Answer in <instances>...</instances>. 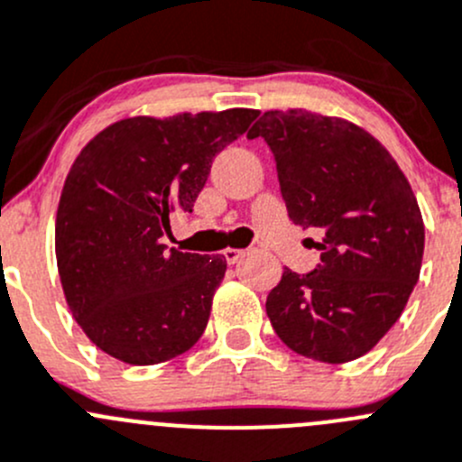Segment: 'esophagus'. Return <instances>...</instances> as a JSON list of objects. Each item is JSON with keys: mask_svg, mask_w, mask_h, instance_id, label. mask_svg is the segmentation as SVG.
Instances as JSON below:
<instances>
[{"mask_svg": "<svg viewBox=\"0 0 462 462\" xmlns=\"http://www.w3.org/2000/svg\"><path fill=\"white\" fill-rule=\"evenodd\" d=\"M223 254H226V262L227 263H236L241 257H244L245 250H241V248H226V250H223Z\"/></svg>", "mask_w": 462, "mask_h": 462, "instance_id": "34e87169", "label": "esophagus"}]
</instances>
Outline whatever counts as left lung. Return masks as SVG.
<instances>
[{
  "instance_id": "obj_1",
  "label": "left lung",
  "mask_w": 462,
  "mask_h": 462,
  "mask_svg": "<svg viewBox=\"0 0 462 462\" xmlns=\"http://www.w3.org/2000/svg\"><path fill=\"white\" fill-rule=\"evenodd\" d=\"M248 137L271 146L291 221L322 232L320 263L307 275L284 268L268 293L273 329L307 359H359L395 325L418 284V199L382 142L347 119L268 110Z\"/></svg>"
}]
</instances>
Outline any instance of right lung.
Returning a JSON list of instances; mask_svg holds the SVG:
<instances>
[{
  "label": "right lung",
  "mask_w": 462,
  "mask_h": 462,
  "mask_svg": "<svg viewBox=\"0 0 462 462\" xmlns=\"http://www.w3.org/2000/svg\"><path fill=\"white\" fill-rule=\"evenodd\" d=\"M257 110L128 117L94 135L65 178L56 262L71 316L98 350L155 365L194 347L226 257L167 248L169 214L191 212L214 158Z\"/></svg>",
  "instance_id": "obj_1"
}]
</instances>
